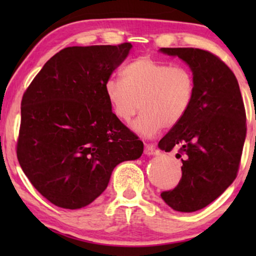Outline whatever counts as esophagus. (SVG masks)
<instances>
[{
	"instance_id": "1",
	"label": "esophagus",
	"mask_w": 256,
	"mask_h": 256,
	"mask_svg": "<svg viewBox=\"0 0 256 256\" xmlns=\"http://www.w3.org/2000/svg\"><path fill=\"white\" fill-rule=\"evenodd\" d=\"M144 154L146 155H155V154H157V149L154 144H146Z\"/></svg>"
}]
</instances>
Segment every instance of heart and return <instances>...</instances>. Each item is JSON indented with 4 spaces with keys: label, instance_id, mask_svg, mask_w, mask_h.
<instances>
[{
    "label": "heart",
    "instance_id": "obj_1",
    "mask_svg": "<svg viewBox=\"0 0 256 256\" xmlns=\"http://www.w3.org/2000/svg\"><path fill=\"white\" fill-rule=\"evenodd\" d=\"M194 93V74L188 66L150 58L135 59L122 68L121 82L110 79L104 84L106 99L118 120L129 124L138 110L142 112L134 129L143 136L180 124Z\"/></svg>",
    "mask_w": 256,
    "mask_h": 256
}]
</instances>
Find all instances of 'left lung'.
I'll return each instance as SVG.
<instances>
[{"mask_svg": "<svg viewBox=\"0 0 256 256\" xmlns=\"http://www.w3.org/2000/svg\"><path fill=\"white\" fill-rule=\"evenodd\" d=\"M190 66L196 93L180 124L160 140V150L180 146L182 178L163 191V200L180 212H194L216 200L236 178L246 138V110L239 84L228 66L210 51L162 48Z\"/></svg>", "mask_w": 256, "mask_h": 256, "instance_id": "obj_1", "label": "left lung"}]
</instances>
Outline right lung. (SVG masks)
Listing matches in <instances>:
<instances>
[{
	"label": "right lung",
	"instance_id": "obj_1",
	"mask_svg": "<svg viewBox=\"0 0 256 256\" xmlns=\"http://www.w3.org/2000/svg\"><path fill=\"white\" fill-rule=\"evenodd\" d=\"M130 48H62L23 94L17 158L34 188L58 208H85L106 190L118 163L142 155L143 142L115 116L104 94Z\"/></svg>",
	"mask_w": 256,
	"mask_h": 256
}]
</instances>
